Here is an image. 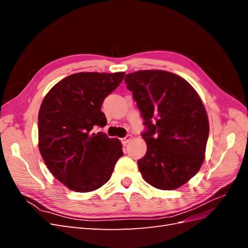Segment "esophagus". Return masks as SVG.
<instances>
[{
  "label": "esophagus",
  "mask_w": 248,
  "mask_h": 248,
  "mask_svg": "<svg viewBox=\"0 0 248 248\" xmlns=\"http://www.w3.org/2000/svg\"><path fill=\"white\" fill-rule=\"evenodd\" d=\"M131 140H132V136H131V134H128V136H126L125 138L121 139V141H122L123 145H126L127 142H129Z\"/></svg>",
  "instance_id": "1"
}]
</instances>
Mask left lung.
Instances as JSON below:
<instances>
[{
	"label": "left lung",
	"mask_w": 248,
	"mask_h": 248,
	"mask_svg": "<svg viewBox=\"0 0 248 248\" xmlns=\"http://www.w3.org/2000/svg\"><path fill=\"white\" fill-rule=\"evenodd\" d=\"M125 82L147 130L146 155L138 160L145 181L155 188H179L205 159L209 121L199 94L188 81L169 71L140 70Z\"/></svg>",
	"instance_id": "obj_1"
}]
</instances>
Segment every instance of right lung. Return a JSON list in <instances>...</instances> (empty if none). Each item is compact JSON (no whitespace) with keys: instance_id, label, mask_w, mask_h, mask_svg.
Masks as SVG:
<instances>
[{"instance_id":"obj_1","label":"right lung","mask_w":248,"mask_h":248,"mask_svg":"<svg viewBox=\"0 0 248 248\" xmlns=\"http://www.w3.org/2000/svg\"><path fill=\"white\" fill-rule=\"evenodd\" d=\"M124 74H71L52 87L41 103L40 154L55 178L73 191L98 189L108 181L123 155L118 139L93 129L107 125L102 102L121 84Z\"/></svg>"}]
</instances>
